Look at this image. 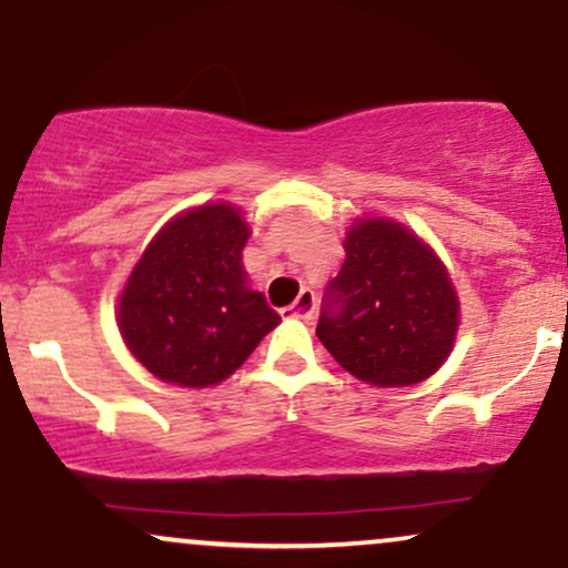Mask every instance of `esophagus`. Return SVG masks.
I'll return each instance as SVG.
<instances>
[{"instance_id": "obj_1", "label": "esophagus", "mask_w": 568, "mask_h": 568, "mask_svg": "<svg viewBox=\"0 0 568 568\" xmlns=\"http://www.w3.org/2000/svg\"><path fill=\"white\" fill-rule=\"evenodd\" d=\"M312 312H315V293L312 291H302L298 293V298L293 304L285 306L280 315L283 317H293V321H310Z\"/></svg>"}]
</instances>
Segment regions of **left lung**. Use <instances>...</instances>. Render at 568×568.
I'll use <instances>...</instances> for the list:
<instances>
[{"label":"left lung","instance_id":"1","mask_svg":"<svg viewBox=\"0 0 568 568\" xmlns=\"http://www.w3.org/2000/svg\"><path fill=\"white\" fill-rule=\"evenodd\" d=\"M344 253L317 323L323 347L374 387L429 379L459 331V296L446 264L414 230L384 216L352 221Z\"/></svg>","mask_w":568,"mask_h":568}]
</instances>
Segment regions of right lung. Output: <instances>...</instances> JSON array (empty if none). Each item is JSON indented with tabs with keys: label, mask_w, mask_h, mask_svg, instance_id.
Segmentation results:
<instances>
[{
	"label": "right lung",
	"mask_w": 568,
	"mask_h": 568,
	"mask_svg": "<svg viewBox=\"0 0 568 568\" xmlns=\"http://www.w3.org/2000/svg\"><path fill=\"white\" fill-rule=\"evenodd\" d=\"M251 237L232 202H205L168 221L141 253L116 298L130 355L165 384L216 387L277 328L280 315L251 288Z\"/></svg>",
	"instance_id": "right-lung-1"
}]
</instances>
